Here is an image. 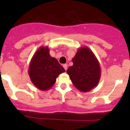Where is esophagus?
Here are the masks:
<instances>
[{
  "label": "esophagus",
  "mask_w": 130,
  "mask_h": 130,
  "mask_svg": "<svg viewBox=\"0 0 130 130\" xmlns=\"http://www.w3.org/2000/svg\"><path fill=\"white\" fill-rule=\"evenodd\" d=\"M63 68L65 69V70H67V64H63Z\"/></svg>",
  "instance_id": "esophagus-1"
}]
</instances>
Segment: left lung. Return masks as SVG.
Here are the masks:
<instances>
[{
	"label": "left lung",
	"mask_w": 130,
	"mask_h": 130,
	"mask_svg": "<svg viewBox=\"0 0 130 130\" xmlns=\"http://www.w3.org/2000/svg\"><path fill=\"white\" fill-rule=\"evenodd\" d=\"M73 65L67 70L75 87L87 92L95 88L100 80L101 70L98 60L87 46L80 47L72 58Z\"/></svg>",
	"instance_id": "left-lung-1"
}]
</instances>
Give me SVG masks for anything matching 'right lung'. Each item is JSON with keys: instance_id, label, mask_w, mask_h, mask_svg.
I'll return each instance as SVG.
<instances>
[{"instance_id": "1", "label": "right lung", "mask_w": 130, "mask_h": 130, "mask_svg": "<svg viewBox=\"0 0 130 130\" xmlns=\"http://www.w3.org/2000/svg\"><path fill=\"white\" fill-rule=\"evenodd\" d=\"M48 46H42L31 58L28 73L34 86L41 90H48L55 83L58 76L65 72L55 58L51 57Z\"/></svg>"}]
</instances>
